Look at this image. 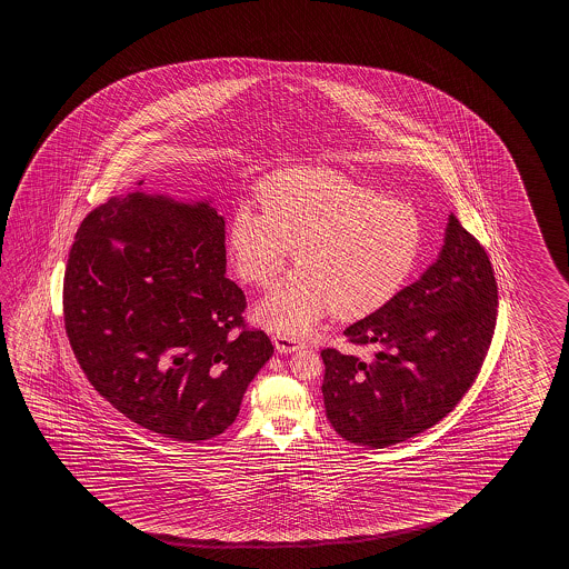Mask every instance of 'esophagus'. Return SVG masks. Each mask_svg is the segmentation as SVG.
I'll use <instances>...</instances> for the list:
<instances>
[{
    "instance_id": "1",
    "label": "esophagus",
    "mask_w": 569,
    "mask_h": 569,
    "mask_svg": "<svg viewBox=\"0 0 569 569\" xmlns=\"http://www.w3.org/2000/svg\"><path fill=\"white\" fill-rule=\"evenodd\" d=\"M273 343H276V348H278V352H281V355H291V352L300 350L301 346H303L300 338H296L291 333H276L273 336Z\"/></svg>"
}]
</instances>
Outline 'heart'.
Listing matches in <instances>:
<instances>
[{"label":"heart","instance_id":"obj_1","mask_svg":"<svg viewBox=\"0 0 569 569\" xmlns=\"http://www.w3.org/2000/svg\"><path fill=\"white\" fill-rule=\"evenodd\" d=\"M261 214L239 209L229 227L237 276L268 288L259 316L279 333H306L328 311L360 320L387 306L419 259V214L328 169L279 172L259 189Z\"/></svg>","mask_w":569,"mask_h":569}]
</instances>
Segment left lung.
<instances>
[{
  "label": "left lung",
  "instance_id": "obj_1",
  "mask_svg": "<svg viewBox=\"0 0 569 569\" xmlns=\"http://www.w3.org/2000/svg\"><path fill=\"white\" fill-rule=\"evenodd\" d=\"M497 301L491 259L450 214L437 263L346 328V342L366 355L323 348V405L333 430L385 449L432 429L481 372Z\"/></svg>",
  "mask_w": 569,
  "mask_h": 569
}]
</instances>
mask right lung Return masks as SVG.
<instances>
[{"mask_svg": "<svg viewBox=\"0 0 569 569\" xmlns=\"http://www.w3.org/2000/svg\"><path fill=\"white\" fill-rule=\"evenodd\" d=\"M226 266V221L207 203L117 194L78 227L66 336L98 395L142 429L213 439L273 355L268 333L246 322V293Z\"/></svg>", "mask_w": 569, "mask_h": 569, "instance_id": "1", "label": "right lung"}]
</instances>
